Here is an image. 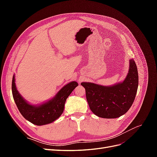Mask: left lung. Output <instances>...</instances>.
<instances>
[{"label":"left lung","mask_w":157,"mask_h":157,"mask_svg":"<svg viewBox=\"0 0 157 157\" xmlns=\"http://www.w3.org/2000/svg\"><path fill=\"white\" fill-rule=\"evenodd\" d=\"M128 73L124 80L112 86L83 82L90 110L96 116L116 118L129 110L138 87V72L134 60H129Z\"/></svg>","instance_id":"obj_1"}]
</instances>
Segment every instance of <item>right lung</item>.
<instances>
[{
  "instance_id": "obj_1",
  "label": "right lung",
  "mask_w": 157,
  "mask_h": 157,
  "mask_svg": "<svg viewBox=\"0 0 157 157\" xmlns=\"http://www.w3.org/2000/svg\"><path fill=\"white\" fill-rule=\"evenodd\" d=\"M78 85L76 81L70 82L49 100L39 105H32L18 92L15 83V75H13L12 91L14 101L22 116L33 124L42 126L53 122L61 115L66 99Z\"/></svg>"
}]
</instances>
